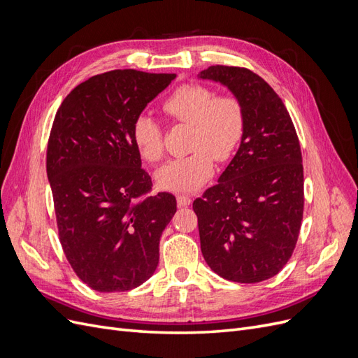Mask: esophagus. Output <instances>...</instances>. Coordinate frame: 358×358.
Here are the masks:
<instances>
[{"mask_svg":"<svg viewBox=\"0 0 358 358\" xmlns=\"http://www.w3.org/2000/svg\"><path fill=\"white\" fill-rule=\"evenodd\" d=\"M176 200H178L179 208H187V206L191 204V197L185 196V194H179V196L176 197Z\"/></svg>","mask_w":358,"mask_h":358,"instance_id":"1","label":"esophagus"}]
</instances>
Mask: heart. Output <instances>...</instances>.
Segmentation results:
<instances>
[{"label":"heart","mask_w":358,"mask_h":358,"mask_svg":"<svg viewBox=\"0 0 358 358\" xmlns=\"http://www.w3.org/2000/svg\"><path fill=\"white\" fill-rule=\"evenodd\" d=\"M169 117L191 125L192 152L170 159L155 173L157 185L170 192L187 194L201 188L212 176L215 161H229L245 133V112L233 95H215L208 86L185 83L162 101ZM133 143L145 161L155 162L162 155V131L157 121L138 116L131 129Z\"/></svg>","instance_id":"1"}]
</instances>
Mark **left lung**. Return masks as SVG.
<instances>
[{
    "label": "left lung",
    "instance_id": "1",
    "mask_svg": "<svg viewBox=\"0 0 358 358\" xmlns=\"http://www.w3.org/2000/svg\"><path fill=\"white\" fill-rule=\"evenodd\" d=\"M199 79L224 85L245 112L234 158L192 203L201 254L227 280L262 282L288 263L300 233L305 199L296 128L279 95L254 71L212 66Z\"/></svg>",
    "mask_w": 358,
    "mask_h": 358
}]
</instances>
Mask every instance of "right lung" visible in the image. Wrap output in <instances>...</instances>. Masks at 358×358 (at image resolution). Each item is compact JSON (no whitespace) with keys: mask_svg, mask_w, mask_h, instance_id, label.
<instances>
[{"mask_svg":"<svg viewBox=\"0 0 358 358\" xmlns=\"http://www.w3.org/2000/svg\"><path fill=\"white\" fill-rule=\"evenodd\" d=\"M175 74L113 70L78 85L55 115L46 170L64 252L95 291L133 289L154 275L159 237L176 212L169 192L143 197L131 129Z\"/></svg>","mask_w":358,"mask_h":358,"instance_id":"obj_1","label":"right lung"}]
</instances>
